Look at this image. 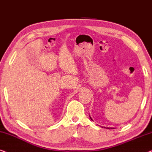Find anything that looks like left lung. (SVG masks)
<instances>
[{"label":"left lung","mask_w":152,"mask_h":152,"mask_svg":"<svg viewBox=\"0 0 152 152\" xmlns=\"http://www.w3.org/2000/svg\"><path fill=\"white\" fill-rule=\"evenodd\" d=\"M90 118L91 119V117H90ZM91 120H92V119H91ZM107 129H110V128H108V127H107Z\"/></svg>","instance_id":"8db88e82"}]
</instances>
